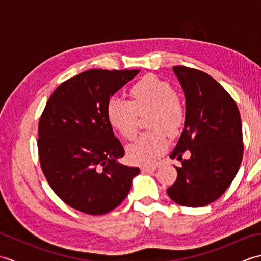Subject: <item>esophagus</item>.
I'll list each match as a JSON object with an SVG mask.
<instances>
[{"label": "esophagus", "mask_w": 261, "mask_h": 261, "mask_svg": "<svg viewBox=\"0 0 261 261\" xmlns=\"http://www.w3.org/2000/svg\"><path fill=\"white\" fill-rule=\"evenodd\" d=\"M158 168V165H150V166H143L141 167V171L143 173H148V171H153Z\"/></svg>", "instance_id": "obj_1"}]
</instances>
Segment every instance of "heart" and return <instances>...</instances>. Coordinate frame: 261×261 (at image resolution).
I'll return each instance as SVG.
<instances>
[{
  "instance_id": "obj_1",
  "label": "heart",
  "mask_w": 261,
  "mask_h": 261,
  "mask_svg": "<svg viewBox=\"0 0 261 261\" xmlns=\"http://www.w3.org/2000/svg\"><path fill=\"white\" fill-rule=\"evenodd\" d=\"M131 101L113 98L107 107L111 126L126 140L134 139L138 130V113L151 111L149 127L156 129L140 135L127 147V157L135 164H151L167 150L169 137L179 131L185 111L174 87L167 81L146 75L130 87ZM166 130L165 132L162 129Z\"/></svg>"
}]
</instances>
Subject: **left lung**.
Segmentation results:
<instances>
[{"mask_svg": "<svg viewBox=\"0 0 261 261\" xmlns=\"http://www.w3.org/2000/svg\"><path fill=\"white\" fill-rule=\"evenodd\" d=\"M186 99L184 129L170 158L179 160L177 179L167 190L182 206L201 207L226 191L240 168L243 143L240 112L233 98L204 71L173 68ZM186 150L190 160L181 156Z\"/></svg>", "mask_w": 261, "mask_h": 261, "instance_id": "obj_1", "label": "left lung"}]
</instances>
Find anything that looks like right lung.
I'll return each instance as SVG.
<instances>
[{
  "label": "right lung",
  "mask_w": 261,
  "mask_h": 261,
  "mask_svg": "<svg viewBox=\"0 0 261 261\" xmlns=\"http://www.w3.org/2000/svg\"><path fill=\"white\" fill-rule=\"evenodd\" d=\"M139 71H83L56 88L39 121L43 174L53 191L83 213L102 215L114 210L140 173L119 163L124 149L107 116L110 98Z\"/></svg>",
  "instance_id": "1"
}]
</instances>
